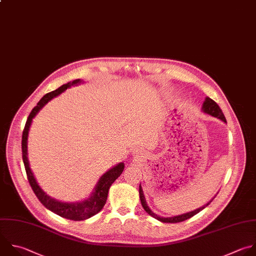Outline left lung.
Returning a JSON list of instances; mask_svg holds the SVG:
<instances>
[{
	"mask_svg": "<svg viewBox=\"0 0 256 256\" xmlns=\"http://www.w3.org/2000/svg\"><path fill=\"white\" fill-rule=\"evenodd\" d=\"M202 110H203L204 112H206V114H210V116H214V118H217L223 120L224 122H226V118H225V116H224V114H223L221 108H220L219 106H218L213 100H211L210 98H207L205 100V102H204V104H203ZM138 192H140V202H142V206L144 207V211H146L148 215H150L152 217H154V219H158V221L164 222V223H178V222L185 221V220H187V219L193 217L194 215H196V214L199 213L200 211H202V210H203L205 207H207V206L209 205V203L211 202V201H210L208 204H206V205H204L203 207H201V208H199V209H196V210H194V211H192V212L185 213V214H182V215H179V216L164 218V217H160V216H158L156 214H154V213L148 208V206L146 205V200H144V193H142V187H140V186Z\"/></svg>",
	"mask_w": 256,
	"mask_h": 256,
	"instance_id": "left-lung-1",
	"label": "left lung"
}]
</instances>
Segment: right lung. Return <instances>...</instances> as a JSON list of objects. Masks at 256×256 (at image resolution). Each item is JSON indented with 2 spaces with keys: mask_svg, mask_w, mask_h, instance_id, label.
Masks as SVG:
<instances>
[{
  "mask_svg": "<svg viewBox=\"0 0 256 256\" xmlns=\"http://www.w3.org/2000/svg\"><path fill=\"white\" fill-rule=\"evenodd\" d=\"M79 82H80V79L73 80L72 82H68L66 84H63L62 86H60L56 90L45 94L40 100V102L37 104V106L30 112V114L27 118L24 130H23V134H22V158H23V162H24V166H25V170H26L27 178H28L29 184H30L33 192L35 193L38 200L42 203V205L45 206L47 209H49L53 213H55V214H57V215H59L63 218L73 220V221H80V220L88 219V218L92 217L94 215L98 214L104 208V206L106 202V199H108V194L110 187L120 176V174L124 171V162H120L118 166L110 168V171H108L100 179V182L98 183V185L96 187L94 193H92L90 198H88V200L79 202V203L59 202V201H56V200L50 198L49 196H47L41 190V188L38 186L32 172H31V168L29 166L28 158H27V138H28V132H29L32 120L37 114V112L50 100H52L53 98H55L58 94H60L61 92H63L65 90L70 88L71 85L77 84Z\"/></svg>",
  "mask_w": 256,
  "mask_h": 256,
  "instance_id": "add662e5",
  "label": "right lung"
}]
</instances>
